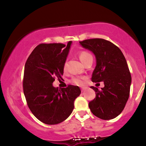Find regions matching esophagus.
Returning a JSON list of instances; mask_svg holds the SVG:
<instances>
[{"instance_id":"34e87169","label":"esophagus","mask_w":146,"mask_h":146,"mask_svg":"<svg viewBox=\"0 0 146 146\" xmlns=\"http://www.w3.org/2000/svg\"><path fill=\"white\" fill-rule=\"evenodd\" d=\"M86 87H82V88H81V90H82V92H83V91H84L85 90H86Z\"/></svg>"}]
</instances>
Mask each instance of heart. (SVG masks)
Here are the masks:
<instances>
[{
    "mask_svg": "<svg viewBox=\"0 0 146 146\" xmlns=\"http://www.w3.org/2000/svg\"><path fill=\"white\" fill-rule=\"evenodd\" d=\"M79 57H80V59L81 60V61L84 64L89 58H92V56L89 53H88L86 51H81L80 53V54H79ZM66 66H67L66 62H64L63 66V68L64 71L66 69ZM71 82L74 84L81 86V85H82L84 84V79L80 78V77H73L71 80Z\"/></svg>",
    "mask_w": 146,
    "mask_h": 146,
    "instance_id": "heart-1",
    "label": "heart"
}]
</instances>
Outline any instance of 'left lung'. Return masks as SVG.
<instances>
[{"label":"left lung","mask_w":146,"mask_h":146,"mask_svg":"<svg viewBox=\"0 0 146 146\" xmlns=\"http://www.w3.org/2000/svg\"><path fill=\"white\" fill-rule=\"evenodd\" d=\"M80 43L96 58L92 82L104 84L101 90L90 87L96 96L88 106L92 113L102 119L115 118L123 111L130 95L132 80L126 60L119 48L106 40L93 38Z\"/></svg>","instance_id":"obj_1"}]
</instances>
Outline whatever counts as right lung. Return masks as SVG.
I'll use <instances>...</instances> for the list:
<instances>
[{
  "instance_id": "1",
  "label": "right lung",
  "mask_w": 146,
  "mask_h": 146,
  "mask_svg": "<svg viewBox=\"0 0 146 146\" xmlns=\"http://www.w3.org/2000/svg\"><path fill=\"white\" fill-rule=\"evenodd\" d=\"M71 42L40 44L25 63L23 86L27 103L33 115L46 124H58L66 119L81 93L78 86L58 89L52 84L56 78L62 79Z\"/></svg>"
}]
</instances>
